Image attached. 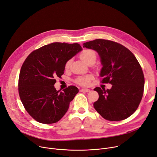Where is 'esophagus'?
I'll list each match as a JSON object with an SVG mask.
<instances>
[{"instance_id": "esophagus-1", "label": "esophagus", "mask_w": 157, "mask_h": 157, "mask_svg": "<svg viewBox=\"0 0 157 157\" xmlns=\"http://www.w3.org/2000/svg\"><path fill=\"white\" fill-rule=\"evenodd\" d=\"M90 91V89H82L80 90V92H89Z\"/></svg>"}]
</instances>
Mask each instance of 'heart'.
Wrapping results in <instances>:
<instances>
[{"mask_svg": "<svg viewBox=\"0 0 157 157\" xmlns=\"http://www.w3.org/2000/svg\"><path fill=\"white\" fill-rule=\"evenodd\" d=\"M80 57L82 60H83L85 63L87 64L90 63L91 62H94L97 59V53L96 52L92 49H86L82 52V53L80 55ZM72 60H68L67 61L65 65V70H68L71 66ZM94 76L91 74L86 75L83 76H79L78 77L75 82L77 84L81 85V86H89L93 80Z\"/></svg>", "mask_w": 157, "mask_h": 157, "instance_id": "heart-1", "label": "heart"}]
</instances>
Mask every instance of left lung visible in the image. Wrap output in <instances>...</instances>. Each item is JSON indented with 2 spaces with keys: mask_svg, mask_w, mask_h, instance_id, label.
<instances>
[{
  "mask_svg": "<svg viewBox=\"0 0 157 157\" xmlns=\"http://www.w3.org/2000/svg\"><path fill=\"white\" fill-rule=\"evenodd\" d=\"M83 47L99 54L103 67L101 82L111 83V89L96 87L99 97L94 107L103 118L120 121L131 116L138 109L144 90L142 68L132 52L117 42L95 39L83 43Z\"/></svg>",
  "mask_w": 157,
  "mask_h": 157,
  "instance_id": "8db88e82",
  "label": "left lung"
}]
</instances>
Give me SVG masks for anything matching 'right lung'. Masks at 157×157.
Segmentation results:
<instances>
[{
  "label": "right lung",
  "mask_w": 157,
  "mask_h": 157,
  "mask_svg": "<svg viewBox=\"0 0 157 157\" xmlns=\"http://www.w3.org/2000/svg\"><path fill=\"white\" fill-rule=\"evenodd\" d=\"M77 44L54 42L35 50L21 69L19 94L28 113L38 122L54 124L66 113L78 89L68 86L62 92L54 87L56 78L64 73L67 61L82 50Z\"/></svg>",
  "instance_id": "add662e5"
}]
</instances>
